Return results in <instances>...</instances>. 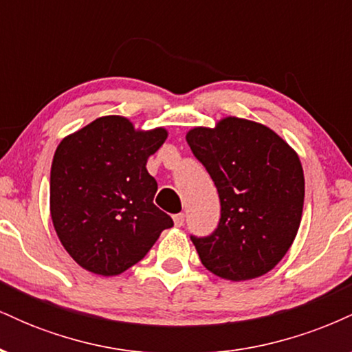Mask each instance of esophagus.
<instances>
[{"mask_svg": "<svg viewBox=\"0 0 352 352\" xmlns=\"http://www.w3.org/2000/svg\"><path fill=\"white\" fill-rule=\"evenodd\" d=\"M184 221H185L184 213H177V215H173V223H175V227H182Z\"/></svg>", "mask_w": 352, "mask_h": 352, "instance_id": "obj_1", "label": "esophagus"}]
</instances>
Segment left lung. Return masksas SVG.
<instances>
[{
    "label": "left lung",
    "mask_w": 352,
    "mask_h": 352,
    "mask_svg": "<svg viewBox=\"0 0 352 352\" xmlns=\"http://www.w3.org/2000/svg\"><path fill=\"white\" fill-rule=\"evenodd\" d=\"M215 182L221 217L192 236L201 265L228 281L260 278L292 248L301 223L305 173L296 151L266 125L228 116L185 135Z\"/></svg>",
    "instance_id": "8db88e82"
}]
</instances>
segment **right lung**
<instances>
[{
	"label": "right lung",
	"mask_w": 352,
	"mask_h": 352,
	"mask_svg": "<svg viewBox=\"0 0 352 352\" xmlns=\"http://www.w3.org/2000/svg\"><path fill=\"white\" fill-rule=\"evenodd\" d=\"M168 132L102 116L60 140L51 165L50 212L56 235L80 268L117 276L139 263L172 218L153 205L147 172Z\"/></svg>",
	"instance_id": "1"
}]
</instances>
